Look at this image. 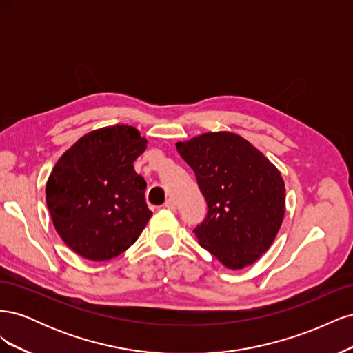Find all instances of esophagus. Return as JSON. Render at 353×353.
<instances>
[{"label": "esophagus", "mask_w": 353, "mask_h": 353, "mask_svg": "<svg viewBox=\"0 0 353 353\" xmlns=\"http://www.w3.org/2000/svg\"><path fill=\"white\" fill-rule=\"evenodd\" d=\"M163 208H165V209H168V210H175V203H174V200H170V199H168V200L165 201V205H163Z\"/></svg>", "instance_id": "esophagus-1"}]
</instances>
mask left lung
Segmentation results:
<instances>
[{"label": "left lung", "mask_w": 353, "mask_h": 353, "mask_svg": "<svg viewBox=\"0 0 353 353\" xmlns=\"http://www.w3.org/2000/svg\"><path fill=\"white\" fill-rule=\"evenodd\" d=\"M194 170L208 215L193 230L199 244L230 270H243L270 249L284 218L280 170L232 132H208L176 143Z\"/></svg>", "instance_id": "8db88e82"}]
</instances>
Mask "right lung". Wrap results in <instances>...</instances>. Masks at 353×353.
I'll list each match as a JSON object with an SVG mask.
<instances>
[{
    "label": "right lung",
    "mask_w": 353,
    "mask_h": 353,
    "mask_svg": "<svg viewBox=\"0 0 353 353\" xmlns=\"http://www.w3.org/2000/svg\"><path fill=\"white\" fill-rule=\"evenodd\" d=\"M145 145L134 126H105L79 138L51 170L46 200L52 223L82 258H116L152 218L147 183L134 169Z\"/></svg>",
    "instance_id": "1"
}]
</instances>
